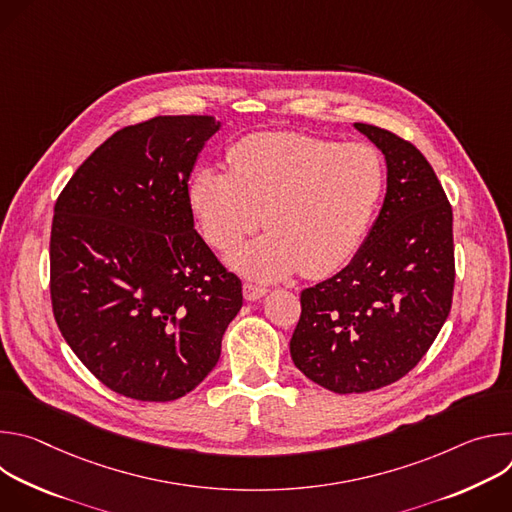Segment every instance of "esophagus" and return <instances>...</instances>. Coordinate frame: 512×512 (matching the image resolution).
Here are the masks:
<instances>
[{
	"mask_svg": "<svg viewBox=\"0 0 512 512\" xmlns=\"http://www.w3.org/2000/svg\"><path fill=\"white\" fill-rule=\"evenodd\" d=\"M267 291H269V289L259 287V285H253V283H245V285H243V296H245L247 302H257V300H261L263 296H267Z\"/></svg>",
	"mask_w": 512,
	"mask_h": 512,
	"instance_id": "1",
	"label": "esophagus"
}]
</instances>
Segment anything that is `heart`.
Here are the masks:
<instances>
[{
  "instance_id": "obj_1",
  "label": "heart",
  "mask_w": 512,
  "mask_h": 512,
  "mask_svg": "<svg viewBox=\"0 0 512 512\" xmlns=\"http://www.w3.org/2000/svg\"><path fill=\"white\" fill-rule=\"evenodd\" d=\"M231 172L202 168L188 202L204 239L227 251L251 235L263 212L265 235L229 255L257 281L302 269H342L367 235L385 190V162L369 143H338L296 131H261L229 152Z\"/></svg>"
}]
</instances>
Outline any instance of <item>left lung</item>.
<instances>
[{
	"label": "left lung",
	"instance_id": "1",
	"mask_svg": "<svg viewBox=\"0 0 512 512\" xmlns=\"http://www.w3.org/2000/svg\"><path fill=\"white\" fill-rule=\"evenodd\" d=\"M385 156L387 190L352 261L302 291L291 360L320 387L369 393L405 377L442 330L454 291L452 206L423 154L354 123Z\"/></svg>",
	"mask_w": 512,
	"mask_h": 512
}]
</instances>
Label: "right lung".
I'll return each instance as SVG.
<instances>
[{"label": "right lung", "instance_id": "right-lung-1", "mask_svg": "<svg viewBox=\"0 0 512 512\" xmlns=\"http://www.w3.org/2000/svg\"><path fill=\"white\" fill-rule=\"evenodd\" d=\"M223 127L154 117L111 135L54 204L50 296L66 344L111 391L166 403L216 367L241 279L194 231L188 180Z\"/></svg>", "mask_w": 512, "mask_h": 512}]
</instances>
